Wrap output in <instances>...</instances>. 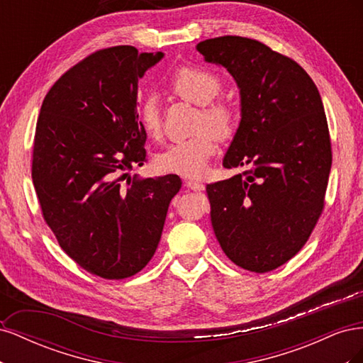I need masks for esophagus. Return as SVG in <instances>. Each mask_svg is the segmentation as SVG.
Segmentation results:
<instances>
[{
  "mask_svg": "<svg viewBox=\"0 0 363 363\" xmlns=\"http://www.w3.org/2000/svg\"><path fill=\"white\" fill-rule=\"evenodd\" d=\"M184 186H186V188L192 189V191H196V192H201V191H204V188H206V186H204L203 183L195 182V180H186V182H184Z\"/></svg>",
  "mask_w": 363,
  "mask_h": 363,
  "instance_id": "1",
  "label": "esophagus"
}]
</instances>
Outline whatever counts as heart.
I'll use <instances>...</instances> for the list:
<instances>
[{"label":"heart","instance_id":"b5f03b06","mask_svg":"<svg viewBox=\"0 0 363 363\" xmlns=\"http://www.w3.org/2000/svg\"><path fill=\"white\" fill-rule=\"evenodd\" d=\"M169 87L183 100L203 106L199 121V130L203 131L189 139L172 142L156 156V164L163 172L188 179L201 177L216 150V139L213 133L223 140L233 135V112L224 103H212L221 91V80L207 69L182 68L172 77ZM139 121L148 138L159 139L162 136V115L155 98H147L140 104ZM206 128H211L213 131L206 130Z\"/></svg>","mask_w":363,"mask_h":363}]
</instances>
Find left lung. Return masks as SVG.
Segmentation results:
<instances>
[{
	"instance_id": "left-lung-1",
	"label": "left lung",
	"mask_w": 363,
	"mask_h": 363,
	"mask_svg": "<svg viewBox=\"0 0 363 363\" xmlns=\"http://www.w3.org/2000/svg\"><path fill=\"white\" fill-rule=\"evenodd\" d=\"M196 50L240 95L223 164L247 171L207 184L213 232L238 267L268 272L303 248L323 212L332 147L321 95L298 63L259 40L223 36Z\"/></svg>"
}]
</instances>
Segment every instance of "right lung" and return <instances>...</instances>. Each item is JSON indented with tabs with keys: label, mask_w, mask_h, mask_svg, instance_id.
<instances>
[{
	"label": "right lung",
	"mask_w": 363,
	"mask_h": 363,
	"mask_svg": "<svg viewBox=\"0 0 363 363\" xmlns=\"http://www.w3.org/2000/svg\"><path fill=\"white\" fill-rule=\"evenodd\" d=\"M163 52L119 45L77 63L42 103L31 179L43 219L67 255L108 280L135 276L155 256L179 175L128 179L147 162L138 82Z\"/></svg>",
	"instance_id": "obj_1"
}]
</instances>
